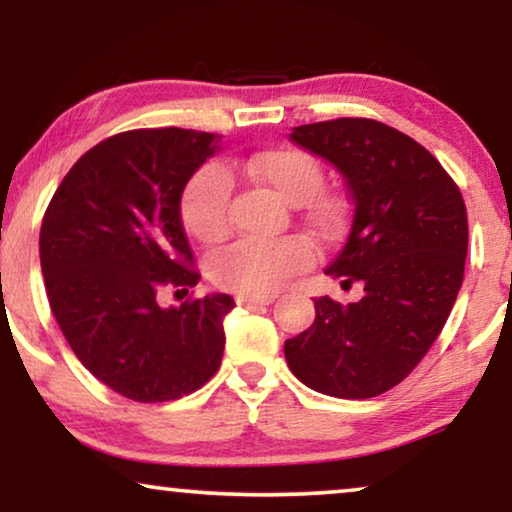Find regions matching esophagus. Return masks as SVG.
Listing matches in <instances>:
<instances>
[{
  "instance_id": "1",
  "label": "esophagus",
  "mask_w": 512,
  "mask_h": 512,
  "mask_svg": "<svg viewBox=\"0 0 512 512\" xmlns=\"http://www.w3.org/2000/svg\"><path fill=\"white\" fill-rule=\"evenodd\" d=\"M275 296H237V305L242 307H256V305H270Z\"/></svg>"
}]
</instances>
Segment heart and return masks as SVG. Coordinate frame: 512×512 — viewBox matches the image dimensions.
I'll list each match as a JSON object with an SVG mask.
<instances>
[{
  "label": "heart",
  "mask_w": 512,
  "mask_h": 512,
  "mask_svg": "<svg viewBox=\"0 0 512 512\" xmlns=\"http://www.w3.org/2000/svg\"><path fill=\"white\" fill-rule=\"evenodd\" d=\"M228 177H244L275 191L293 205L307 202V216L314 226L331 228L340 216L335 195L317 193L324 181L319 160L296 146H272L242 163L219 170H202L181 193V221L202 244H216L228 235ZM314 261V247L307 237H284L275 242L242 240L212 261V279L221 289L268 296L289 282L296 272Z\"/></svg>",
  "instance_id": "1"
}]
</instances>
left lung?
Returning a JSON list of instances; mask_svg holds the SVG:
<instances>
[{"instance_id": "left-lung-1", "label": "left lung", "mask_w": 512, "mask_h": 512, "mask_svg": "<svg viewBox=\"0 0 512 512\" xmlns=\"http://www.w3.org/2000/svg\"><path fill=\"white\" fill-rule=\"evenodd\" d=\"M291 139L338 167L352 221L326 275L359 282V303L314 300L317 319L284 342L291 373L319 394L380 396L408 377L443 331L464 282L466 205L443 165L373 118L293 128Z\"/></svg>"}]
</instances>
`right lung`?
<instances>
[{"mask_svg": "<svg viewBox=\"0 0 512 512\" xmlns=\"http://www.w3.org/2000/svg\"><path fill=\"white\" fill-rule=\"evenodd\" d=\"M216 149L209 132H118L76 160L41 221L53 317L83 366L130 401H177L221 366L233 298L158 305L163 289L200 282L179 205Z\"/></svg>", "mask_w": 512, "mask_h": 512, "instance_id": "obj_1", "label": "right lung"}]
</instances>
